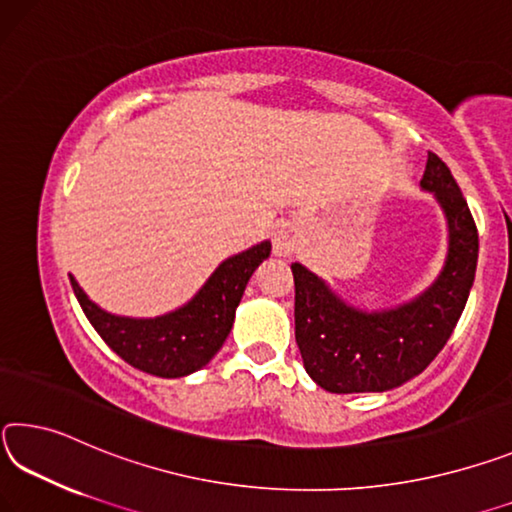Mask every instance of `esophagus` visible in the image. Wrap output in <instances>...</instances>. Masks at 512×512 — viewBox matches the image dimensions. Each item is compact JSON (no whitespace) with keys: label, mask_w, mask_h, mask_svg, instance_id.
Here are the masks:
<instances>
[{"label":"esophagus","mask_w":512,"mask_h":512,"mask_svg":"<svg viewBox=\"0 0 512 512\" xmlns=\"http://www.w3.org/2000/svg\"><path fill=\"white\" fill-rule=\"evenodd\" d=\"M299 245V229L295 224H281L279 229L274 231V251L279 256H290L292 251Z\"/></svg>","instance_id":"obj_1"}]
</instances>
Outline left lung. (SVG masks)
Listing matches in <instances>:
<instances>
[{
    "label": "left lung",
    "mask_w": 512,
    "mask_h": 512,
    "mask_svg": "<svg viewBox=\"0 0 512 512\" xmlns=\"http://www.w3.org/2000/svg\"><path fill=\"white\" fill-rule=\"evenodd\" d=\"M422 188L431 190L449 222V256L422 297L385 313L347 306L308 272L295 276V338L306 372L338 395L383 392L406 383L440 354L467 304L479 261V231L447 163L429 152Z\"/></svg>",
    "instance_id": "1"
}]
</instances>
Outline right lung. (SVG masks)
<instances>
[{"label":"right lung","mask_w":512,"mask_h":512,"mask_svg":"<svg viewBox=\"0 0 512 512\" xmlns=\"http://www.w3.org/2000/svg\"><path fill=\"white\" fill-rule=\"evenodd\" d=\"M270 249V242H261L224 261L190 304L154 320L106 313L92 304L72 276L70 283L88 322L117 356L140 372L179 379L201 370L220 351L249 276L270 256Z\"/></svg>","instance_id":"obj_1"}]
</instances>
